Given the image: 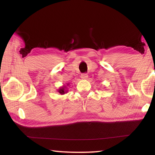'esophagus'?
I'll return each instance as SVG.
<instances>
[{
    "label": "esophagus",
    "mask_w": 155,
    "mask_h": 155,
    "mask_svg": "<svg viewBox=\"0 0 155 155\" xmlns=\"http://www.w3.org/2000/svg\"><path fill=\"white\" fill-rule=\"evenodd\" d=\"M81 78L82 80H86L88 78V75L86 73H83V74L81 75Z\"/></svg>",
    "instance_id": "esophagus-1"
}]
</instances>
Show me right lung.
Listing matches in <instances>:
<instances>
[{
    "instance_id": "right-lung-1",
    "label": "right lung",
    "mask_w": 155,
    "mask_h": 155,
    "mask_svg": "<svg viewBox=\"0 0 155 155\" xmlns=\"http://www.w3.org/2000/svg\"><path fill=\"white\" fill-rule=\"evenodd\" d=\"M69 84H67V86H69ZM58 92L61 94H64L65 93H68V89L67 88V86H62L61 87H60V88L58 89Z\"/></svg>"
}]
</instances>
